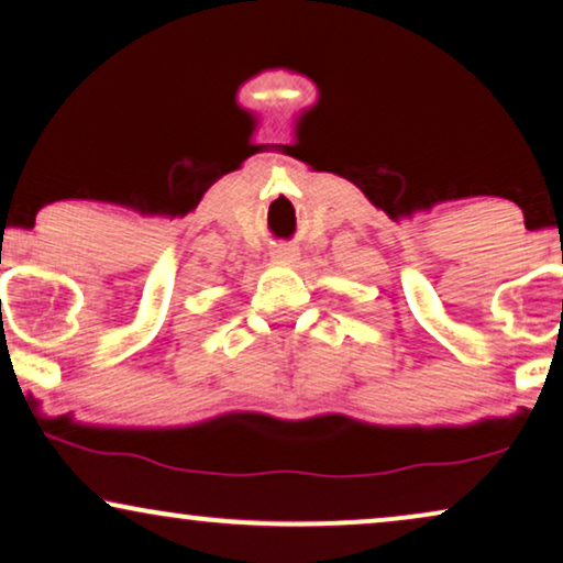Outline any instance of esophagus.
<instances>
[{"mask_svg": "<svg viewBox=\"0 0 563 563\" xmlns=\"http://www.w3.org/2000/svg\"><path fill=\"white\" fill-rule=\"evenodd\" d=\"M272 256L276 258V261H297V249L295 245H279V249H274V253Z\"/></svg>", "mask_w": 563, "mask_h": 563, "instance_id": "1", "label": "esophagus"}]
</instances>
